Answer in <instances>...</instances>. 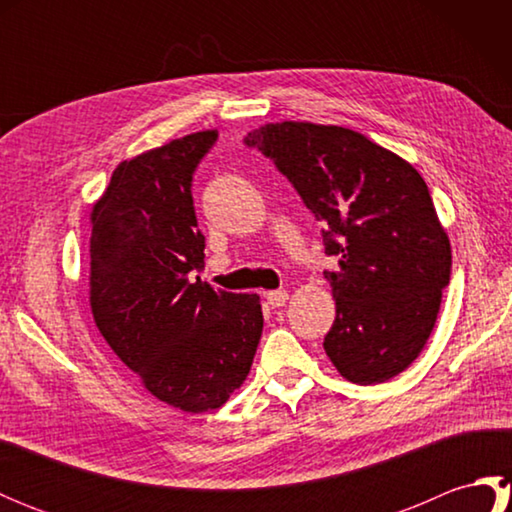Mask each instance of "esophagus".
<instances>
[{"label":"esophagus","mask_w":512,"mask_h":512,"mask_svg":"<svg viewBox=\"0 0 512 512\" xmlns=\"http://www.w3.org/2000/svg\"><path fill=\"white\" fill-rule=\"evenodd\" d=\"M288 290H270V292H266V299H268V303L273 308H281V306H286V301H288Z\"/></svg>","instance_id":"1"}]
</instances>
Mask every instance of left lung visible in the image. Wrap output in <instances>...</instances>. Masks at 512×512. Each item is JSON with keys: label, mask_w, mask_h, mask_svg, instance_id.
Instances as JSON below:
<instances>
[{"label": "left lung", "mask_w": 512, "mask_h": 512, "mask_svg": "<svg viewBox=\"0 0 512 512\" xmlns=\"http://www.w3.org/2000/svg\"><path fill=\"white\" fill-rule=\"evenodd\" d=\"M323 224L336 319L325 354L345 380L376 385L416 361L451 279V242L427 182L405 158L339 125L266 123L246 136Z\"/></svg>", "instance_id": "1"}]
</instances>
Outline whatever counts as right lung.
<instances>
[{
    "label": "right lung",
    "instance_id": "obj_1",
    "mask_svg": "<svg viewBox=\"0 0 512 512\" xmlns=\"http://www.w3.org/2000/svg\"><path fill=\"white\" fill-rule=\"evenodd\" d=\"M215 138L206 129L123 160L90 213L96 328L151 396L187 413L242 387L264 328L259 295L191 281L204 268L191 180Z\"/></svg>",
    "mask_w": 512,
    "mask_h": 512
}]
</instances>
